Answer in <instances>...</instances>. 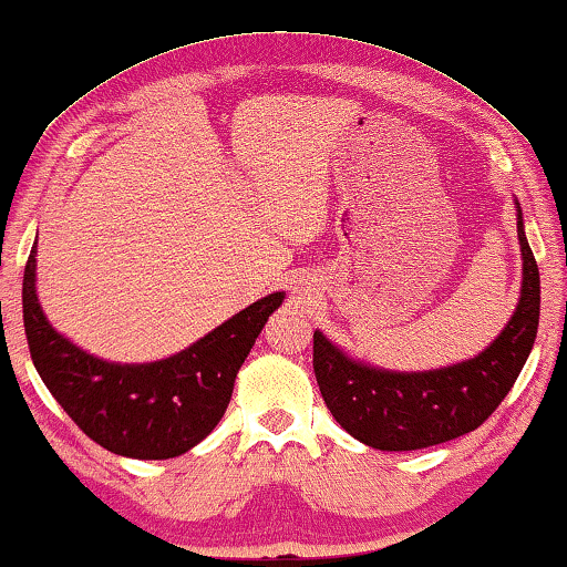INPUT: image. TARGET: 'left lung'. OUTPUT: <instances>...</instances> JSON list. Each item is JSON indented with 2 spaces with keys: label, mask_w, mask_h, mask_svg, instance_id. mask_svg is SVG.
<instances>
[{
  "label": "left lung",
  "mask_w": 567,
  "mask_h": 567,
  "mask_svg": "<svg viewBox=\"0 0 567 567\" xmlns=\"http://www.w3.org/2000/svg\"><path fill=\"white\" fill-rule=\"evenodd\" d=\"M517 237L523 247L517 310L497 340L472 361L424 373H391L350 361L316 330L312 368L322 401L350 436L381 452H411L470 434L492 416L523 371L540 322V272L519 206Z\"/></svg>",
  "instance_id": "left-lung-1"
}]
</instances>
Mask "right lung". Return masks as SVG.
<instances>
[{"instance_id": "add662e5", "label": "right lung", "mask_w": 567, "mask_h": 567, "mask_svg": "<svg viewBox=\"0 0 567 567\" xmlns=\"http://www.w3.org/2000/svg\"><path fill=\"white\" fill-rule=\"evenodd\" d=\"M34 255L22 280V320L42 383L83 434L131 460H171L212 434L227 411L237 371L282 305V292L251 302L182 353L121 365L87 355L50 326L34 295Z\"/></svg>"}]
</instances>
